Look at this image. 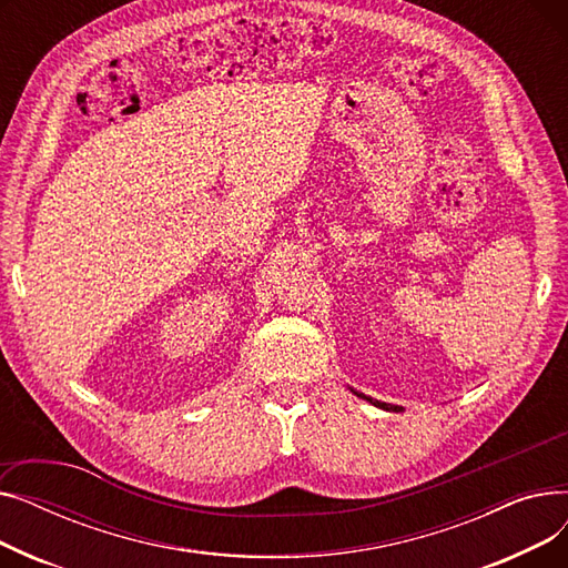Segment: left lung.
I'll return each instance as SVG.
<instances>
[{
	"label": "left lung",
	"instance_id": "obj_1",
	"mask_svg": "<svg viewBox=\"0 0 568 568\" xmlns=\"http://www.w3.org/2000/svg\"><path fill=\"white\" fill-rule=\"evenodd\" d=\"M356 398H364L366 403H371V405H375V407H379V409H386V412H400L403 407L400 405H389V403H379V400H373L371 396H364V394H359V392H354V389H349Z\"/></svg>",
	"mask_w": 568,
	"mask_h": 568
}]
</instances>
